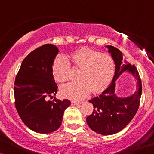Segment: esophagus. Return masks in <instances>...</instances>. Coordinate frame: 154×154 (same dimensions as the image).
Wrapping results in <instances>:
<instances>
[{
	"mask_svg": "<svg viewBox=\"0 0 154 154\" xmlns=\"http://www.w3.org/2000/svg\"><path fill=\"white\" fill-rule=\"evenodd\" d=\"M81 104V102H71V105H79Z\"/></svg>",
	"mask_w": 154,
	"mask_h": 154,
	"instance_id": "obj_1",
	"label": "esophagus"
}]
</instances>
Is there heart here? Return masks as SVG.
<instances>
[{
    "mask_svg": "<svg viewBox=\"0 0 154 154\" xmlns=\"http://www.w3.org/2000/svg\"><path fill=\"white\" fill-rule=\"evenodd\" d=\"M72 64L81 69L79 81L65 84L61 88L64 97L74 101L85 98L90 92L97 93L106 88L112 79L115 62L110 55L101 54L89 48H81L69 57ZM70 62L64 55L57 57L52 65V73L57 81L62 83L69 78Z\"/></svg>",
    "mask_w": 154,
    "mask_h": 154,
    "instance_id": "1",
    "label": "heart"
}]
</instances>
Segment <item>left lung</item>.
<instances>
[{
	"instance_id": "8db88e82",
	"label": "left lung",
	"mask_w": 154,
	"mask_h": 154,
	"mask_svg": "<svg viewBox=\"0 0 154 154\" xmlns=\"http://www.w3.org/2000/svg\"><path fill=\"white\" fill-rule=\"evenodd\" d=\"M114 60L115 74L111 83L100 95L89 102L93 104L92 114L86 118L88 125L97 133L110 135L123 129L131 121L138 110L142 95V82L138 71L134 65L123 61V53L112 45H106ZM128 70L138 81V90L127 98H119L115 93V81L124 71Z\"/></svg>"
}]
</instances>
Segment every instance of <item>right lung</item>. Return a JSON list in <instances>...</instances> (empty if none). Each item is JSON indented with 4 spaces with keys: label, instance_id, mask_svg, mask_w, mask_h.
<instances>
[{
    "label": "right lung",
    "instance_id": "obj_1",
    "mask_svg": "<svg viewBox=\"0 0 154 154\" xmlns=\"http://www.w3.org/2000/svg\"><path fill=\"white\" fill-rule=\"evenodd\" d=\"M58 52L52 44L33 50L23 60L14 81V104L18 114L29 129L38 133L57 130L65 109L71 105L66 99L48 100L57 92L52 65Z\"/></svg>",
    "mask_w": 154,
    "mask_h": 154
}]
</instances>
